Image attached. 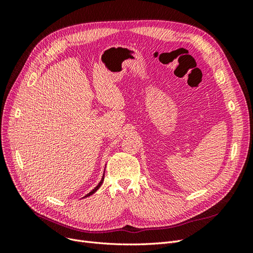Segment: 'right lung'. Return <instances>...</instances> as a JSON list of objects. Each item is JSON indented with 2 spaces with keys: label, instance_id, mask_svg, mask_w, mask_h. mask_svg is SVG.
Masks as SVG:
<instances>
[{
  "label": "right lung",
  "instance_id": "obj_1",
  "mask_svg": "<svg viewBox=\"0 0 253 253\" xmlns=\"http://www.w3.org/2000/svg\"><path fill=\"white\" fill-rule=\"evenodd\" d=\"M103 179H104V174H103V176H102V179H101V181L98 183V186H97V187H96L95 189H93V190H91V191H90V192H89L88 194H86V195H85V196H84V197H87V196H89V195H91V194H94V193L96 192V191H97V190H98L99 188H100V187H101V185H102V182H103Z\"/></svg>",
  "mask_w": 253,
  "mask_h": 253
}]
</instances>
